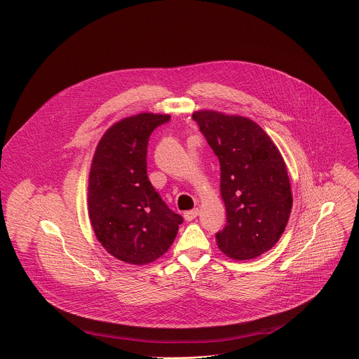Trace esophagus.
Masks as SVG:
<instances>
[{
  "instance_id": "34e87169",
  "label": "esophagus",
  "mask_w": 359,
  "mask_h": 359,
  "mask_svg": "<svg viewBox=\"0 0 359 359\" xmlns=\"http://www.w3.org/2000/svg\"><path fill=\"white\" fill-rule=\"evenodd\" d=\"M184 219L187 220V222H191V220H194L197 216H198V209H193V210H189V212H184Z\"/></svg>"
}]
</instances>
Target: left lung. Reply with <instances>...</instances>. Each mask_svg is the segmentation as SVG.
Here are the masks:
<instances>
[{
    "mask_svg": "<svg viewBox=\"0 0 359 359\" xmlns=\"http://www.w3.org/2000/svg\"><path fill=\"white\" fill-rule=\"evenodd\" d=\"M193 119L220 162L227 223L216 233L217 245L234 260L259 257L280 240L292 208L281 153L248 118L198 111Z\"/></svg>",
    "mask_w": 359,
    "mask_h": 359,
    "instance_id": "left-lung-1",
    "label": "left lung"
}]
</instances>
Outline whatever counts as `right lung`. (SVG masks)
<instances>
[{
  "mask_svg": "<svg viewBox=\"0 0 359 359\" xmlns=\"http://www.w3.org/2000/svg\"><path fill=\"white\" fill-rule=\"evenodd\" d=\"M169 115L139 114L111 126L89 172L88 212L105 250L121 262L147 264L163 255L183 217L168 208L147 179V143Z\"/></svg>",
  "mask_w": 359,
  "mask_h": 359,
  "instance_id": "right-lung-1",
  "label": "right lung"
}]
</instances>
